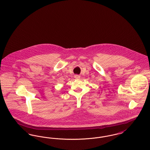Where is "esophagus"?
<instances>
[{
	"label": "esophagus",
	"mask_w": 150,
	"mask_h": 150,
	"mask_svg": "<svg viewBox=\"0 0 150 150\" xmlns=\"http://www.w3.org/2000/svg\"><path fill=\"white\" fill-rule=\"evenodd\" d=\"M75 78L76 79H79L80 78V76L79 75H75Z\"/></svg>",
	"instance_id": "esophagus-1"
}]
</instances>
